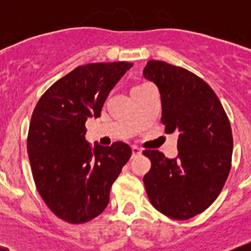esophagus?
<instances>
[{
  "label": "esophagus",
  "instance_id": "34e87169",
  "mask_svg": "<svg viewBox=\"0 0 251 251\" xmlns=\"http://www.w3.org/2000/svg\"><path fill=\"white\" fill-rule=\"evenodd\" d=\"M142 153V149L138 148V146H132V155H138Z\"/></svg>",
  "mask_w": 251,
  "mask_h": 251
}]
</instances>
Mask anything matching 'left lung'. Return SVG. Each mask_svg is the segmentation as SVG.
I'll use <instances>...</instances> for the list:
<instances>
[{"label": "left lung", "mask_w": 251, "mask_h": 251, "mask_svg": "<svg viewBox=\"0 0 251 251\" xmlns=\"http://www.w3.org/2000/svg\"><path fill=\"white\" fill-rule=\"evenodd\" d=\"M157 85L165 133H178V155L169 159L145 150L151 169L144 176L152 205L174 220H189L214 203L231 168L232 133L215 92L185 68L150 60L143 72Z\"/></svg>", "instance_id": "1"}]
</instances>
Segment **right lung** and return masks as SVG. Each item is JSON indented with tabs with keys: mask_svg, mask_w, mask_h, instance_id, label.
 <instances>
[{
	"mask_svg": "<svg viewBox=\"0 0 251 251\" xmlns=\"http://www.w3.org/2000/svg\"><path fill=\"white\" fill-rule=\"evenodd\" d=\"M132 66H79L53 83L34 108L27 138L31 174L48 208L68 223H86L101 214L131 157V148L122 142L92 146L85 123L100 117L109 92Z\"/></svg>",
	"mask_w": 251,
	"mask_h": 251,
	"instance_id": "obj_1",
	"label": "right lung"
}]
</instances>
